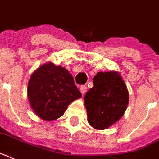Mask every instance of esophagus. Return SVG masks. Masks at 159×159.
I'll return each mask as SVG.
<instances>
[{
	"mask_svg": "<svg viewBox=\"0 0 159 159\" xmlns=\"http://www.w3.org/2000/svg\"><path fill=\"white\" fill-rule=\"evenodd\" d=\"M80 90L81 93H82L83 95H84V94L85 93L87 92V87H86L85 85H82V86H81V87L80 88Z\"/></svg>",
	"mask_w": 159,
	"mask_h": 159,
	"instance_id": "34e87169",
	"label": "esophagus"
}]
</instances>
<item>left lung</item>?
Listing matches in <instances>:
<instances>
[{
	"mask_svg": "<svg viewBox=\"0 0 159 159\" xmlns=\"http://www.w3.org/2000/svg\"><path fill=\"white\" fill-rule=\"evenodd\" d=\"M93 87L84 96L88 122L95 129L103 130L124 115L128 102V91L117 71L98 72Z\"/></svg>",
	"mask_w": 159,
	"mask_h": 159,
	"instance_id": "1",
	"label": "left lung"
}]
</instances>
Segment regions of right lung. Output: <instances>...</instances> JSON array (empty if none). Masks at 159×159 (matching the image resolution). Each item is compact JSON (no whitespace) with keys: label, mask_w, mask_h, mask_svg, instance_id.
Segmentation results:
<instances>
[{"label":"right lung","mask_w":159,"mask_h":159,"mask_svg":"<svg viewBox=\"0 0 159 159\" xmlns=\"http://www.w3.org/2000/svg\"><path fill=\"white\" fill-rule=\"evenodd\" d=\"M82 94L66 68L48 62L36 69L27 85V98L34 112L43 120L63 115L68 105Z\"/></svg>","instance_id":"add662e5"}]
</instances>
